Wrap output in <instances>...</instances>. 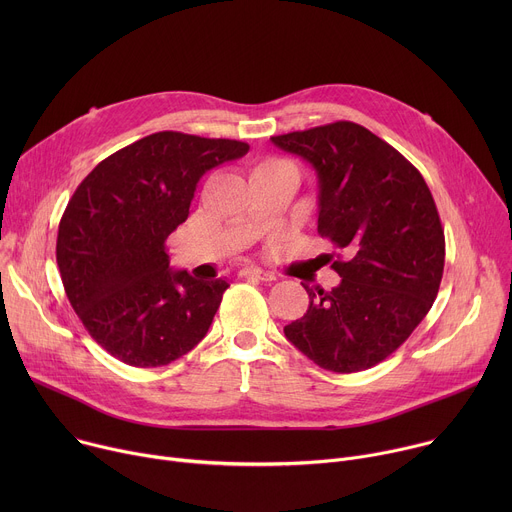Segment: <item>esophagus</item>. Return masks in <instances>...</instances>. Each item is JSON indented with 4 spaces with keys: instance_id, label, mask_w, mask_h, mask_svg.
Returning a JSON list of instances; mask_svg holds the SVG:
<instances>
[{
    "instance_id": "obj_1",
    "label": "esophagus",
    "mask_w": 512,
    "mask_h": 512,
    "mask_svg": "<svg viewBox=\"0 0 512 512\" xmlns=\"http://www.w3.org/2000/svg\"><path fill=\"white\" fill-rule=\"evenodd\" d=\"M239 275L245 277V279H259V281H273L275 279V273L265 271L261 267H243L239 271Z\"/></svg>"
}]
</instances>
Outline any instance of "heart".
I'll return each instance as SVG.
<instances>
[{"mask_svg": "<svg viewBox=\"0 0 512 512\" xmlns=\"http://www.w3.org/2000/svg\"><path fill=\"white\" fill-rule=\"evenodd\" d=\"M277 166H287V164H283V162H275V160H269V162H263V164H259L255 170H265V168H277Z\"/></svg>", "mask_w": 512, "mask_h": 512, "instance_id": "1", "label": "heart"}]
</instances>
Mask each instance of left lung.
I'll list each match as a JSON object with an SVG mask.
<instances>
[{"label": "left lung", "instance_id": "8db88e82", "mask_svg": "<svg viewBox=\"0 0 512 512\" xmlns=\"http://www.w3.org/2000/svg\"><path fill=\"white\" fill-rule=\"evenodd\" d=\"M318 176V233L346 259L342 281L310 289L304 318L287 340L332 373L371 369L395 352L429 312L446 259L433 196L393 145L352 121L271 137Z\"/></svg>", "mask_w": 512, "mask_h": 512}]
</instances>
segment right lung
<instances>
[{
  "mask_svg": "<svg viewBox=\"0 0 512 512\" xmlns=\"http://www.w3.org/2000/svg\"><path fill=\"white\" fill-rule=\"evenodd\" d=\"M247 152L245 141L160 131L105 158L72 194L56 263L72 310L111 356L164 367L206 336L229 283L170 269L166 239L200 178Z\"/></svg>",
  "mask_w": 512,
  "mask_h": 512,
  "instance_id": "obj_1",
  "label": "right lung"
}]
</instances>
